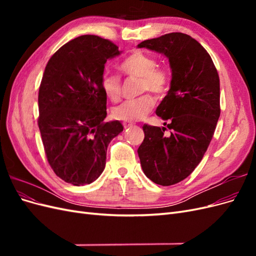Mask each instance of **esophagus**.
Returning a JSON list of instances; mask_svg holds the SVG:
<instances>
[{
  "mask_svg": "<svg viewBox=\"0 0 256 256\" xmlns=\"http://www.w3.org/2000/svg\"><path fill=\"white\" fill-rule=\"evenodd\" d=\"M122 126H124V128H125V129H128V128L134 127V124H131V122H125L122 124Z\"/></svg>",
  "mask_w": 256,
  "mask_h": 256,
  "instance_id": "obj_1",
  "label": "esophagus"
}]
</instances>
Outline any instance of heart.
<instances>
[{"instance_id": "b5f03b06", "label": "heart", "mask_w": 256, "mask_h": 256, "mask_svg": "<svg viewBox=\"0 0 256 256\" xmlns=\"http://www.w3.org/2000/svg\"><path fill=\"white\" fill-rule=\"evenodd\" d=\"M120 69L131 78L138 79V92H152L164 95L170 86V74L164 67L157 66V60L150 54L134 51L124 60ZM102 90L111 102H118L122 95L120 76L114 74H104L102 76ZM154 106V99L150 94H144L134 100H128L112 110L115 120L122 122H138L148 115Z\"/></svg>"}]
</instances>
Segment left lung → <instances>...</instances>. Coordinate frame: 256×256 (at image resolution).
Returning a JSON list of instances; mask_svg holds the SVG:
<instances>
[{
  "label": "left lung",
  "mask_w": 256,
  "mask_h": 256,
  "mask_svg": "<svg viewBox=\"0 0 256 256\" xmlns=\"http://www.w3.org/2000/svg\"><path fill=\"white\" fill-rule=\"evenodd\" d=\"M138 48L164 54L172 69L171 88L156 110L171 136L145 124L138 158L152 182L175 184L194 171L212 141L220 116L219 74L203 46L187 34H166Z\"/></svg>",
  "instance_id": "left-lung-1"
}]
</instances>
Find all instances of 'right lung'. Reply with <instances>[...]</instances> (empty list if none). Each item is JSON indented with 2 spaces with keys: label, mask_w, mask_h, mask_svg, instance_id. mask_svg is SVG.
I'll list each match as a JSON object with an SVG mask.
<instances>
[{
  "label": "right lung",
  "mask_w": 256,
  "mask_h": 256,
  "mask_svg": "<svg viewBox=\"0 0 256 256\" xmlns=\"http://www.w3.org/2000/svg\"><path fill=\"white\" fill-rule=\"evenodd\" d=\"M112 42L83 35L68 42L49 60L38 92V127L54 173L74 186L102 175L108 145L124 127L104 122L106 96L102 76L106 60L120 56Z\"/></svg>",
  "instance_id": "add662e5"
}]
</instances>
